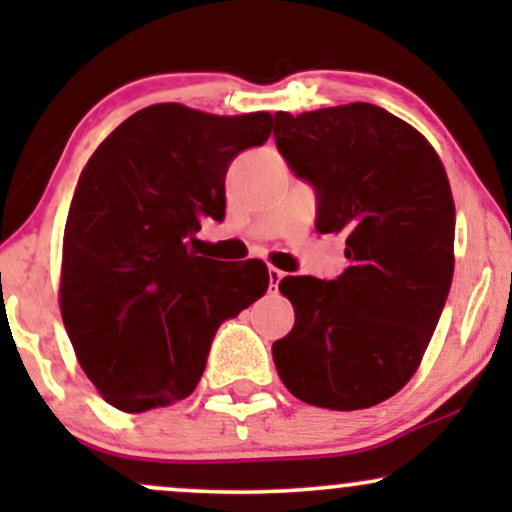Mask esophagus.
<instances>
[{"instance_id":"1","label":"esophagus","mask_w":512,"mask_h":512,"mask_svg":"<svg viewBox=\"0 0 512 512\" xmlns=\"http://www.w3.org/2000/svg\"><path fill=\"white\" fill-rule=\"evenodd\" d=\"M281 279H284V272H281V269H276V267H269V291L276 293V289H279V284H281Z\"/></svg>"}]
</instances>
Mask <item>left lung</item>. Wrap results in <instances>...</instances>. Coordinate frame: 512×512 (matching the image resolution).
I'll list each match as a JSON object with an SVG mask.
<instances>
[{
	"label": "left lung",
	"instance_id": "obj_1",
	"mask_svg": "<svg viewBox=\"0 0 512 512\" xmlns=\"http://www.w3.org/2000/svg\"><path fill=\"white\" fill-rule=\"evenodd\" d=\"M276 149L315 190V228L344 233L337 279L286 276L296 325L274 342L281 383L315 407L385 402L419 368L452 284L455 204L433 146L373 103L274 115Z\"/></svg>",
	"mask_w": 512,
	"mask_h": 512
}]
</instances>
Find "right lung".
Here are the masks:
<instances>
[{"mask_svg":"<svg viewBox=\"0 0 512 512\" xmlns=\"http://www.w3.org/2000/svg\"><path fill=\"white\" fill-rule=\"evenodd\" d=\"M269 134V113L149 105L81 170L64 226L62 320L113 407L146 411L190 397L216 330L267 291L264 262H219L192 245L204 219L226 216L233 158Z\"/></svg>","mask_w":512,"mask_h":512,"instance_id":"add662e5","label":"right lung"}]
</instances>
